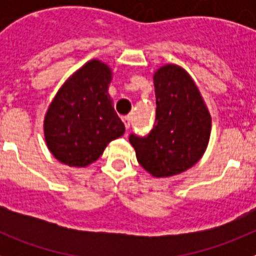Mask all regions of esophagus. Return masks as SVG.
Instances as JSON below:
<instances>
[{"label": "esophagus", "instance_id": "esophagus-1", "mask_svg": "<svg viewBox=\"0 0 256 256\" xmlns=\"http://www.w3.org/2000/svg\"><path fill=\"white\" fill-rule=\"evenodd\" d=\"M123 122H124V126H126V130H130V116H124L123 118Z\"/></svg>", "mask_w": 256, "mask_h": 256}]
</instances>
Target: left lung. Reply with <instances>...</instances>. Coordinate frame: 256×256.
<instances>
[{"instance_id":"1","label":"left lung","mask_w":256,"mask_h":256,"mask_svg":"<svg viewBox=\"0 0 256 256\" xmlns=\"http://www.w3.org/2000/svg\"><path fill=\"white\" fill-rule=\"evenodd\" d=\"M156 118L146 137L130 136L137 162L155 178L186 172L208 148L212 116L194 79L183 68L166 64L154 73Z\"/></svg>"}]
</instances>
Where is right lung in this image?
<instances>
[{
	"instance_id": "1",
	"label": "right lung",
	"mask_w": 256,
	"mask_h": 256,
	"mask_svg": "<svg viewBox=\"0 0 256 256\" xmlns=\"http://www.w3.org/2000/svg\"><path fill=\"white\" fill-rule=\"evenodd\" d=\"M112 70L94 58L61 86L44 115L51 154L62 164L84 168L96 162L112 140L126 132L108 94Z\"/></svg>"
}]
</instances>
